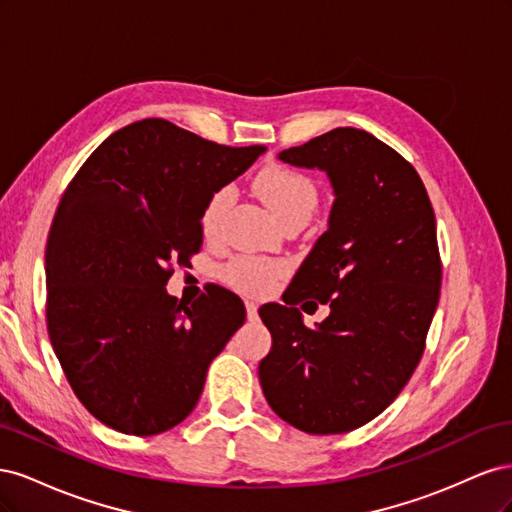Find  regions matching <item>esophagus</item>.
<instances>
[{
    "label": "esophagus",
    "instance_id": "34e87169",
    "mask_svg": "<svg viewBox=\"0 0 512 512\" xmlns=\"http://www.w3.org/2000/svg\"><path fill=\"white\" fill-rule=\"evenodd\" d=\"M245 309H247V320L256 322V320H258V305H256L254 301H247V303H245Z\"/></svg>",
    "mask_w": 512,
    "mask_h": 512
}]
</instances>
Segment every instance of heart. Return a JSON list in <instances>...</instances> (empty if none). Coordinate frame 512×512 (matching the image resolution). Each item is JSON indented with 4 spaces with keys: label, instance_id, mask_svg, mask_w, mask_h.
I'll return each instance as SVG.
<instances>
[{
    "label": "heart",
    "instance_id": "1",
    "mask_svg": "<svg viewBox=\"0 0 512 512\" xmlns=\"http://www.w3.org/2000/svg\"><path fill=\"white\" fill-rule=\"evenodd\" d=\"M256 192L265 200L277 220L284 222L292 215H312L318 203V190L314 181L294 168L269 166L256 177ZM232 200L228 185L218 188L205 200L200 213V230L207 239L218 235L224 213ZM284 275V265L275 260H258L241 256L224 269L226 282L247 294H265Z\"/></svg>",
    "mask_w": 512,
    "mask_h": 512
}]
</instances>
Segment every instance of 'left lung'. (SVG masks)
<instances>
[{
	"mask_svg": "<svg viewBox=\"0 0 512 512\" xmlns=\"http://www.w3.org/2000/svg\"><path fill=\"white\" fill-rule=\"evenodd\" d=\"M277 158L327 173L335 200L284 305L258 309L273 337L260 386L292 427L346 433L389 408L421 361L442 284L436 215L416 170L365 130L335 128ZM316 300L332 312L307 330L293 305Z\"/></svg>",
	"mask_w": 512,
	"mask_h": 512,
	"instance_id": "left-lung-1",
	"label": "left lung"
}]
</instances>
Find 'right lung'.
<instances>
[{"mask_svg": "<svg viewBox=\"0 0 512 512\" xmlns=\"http://www.w3.org/2000/svg\"><path fill=\"white\" fill-rule=\"evenodd\" d=\"M262 153L143 119L108 136L61 196L44 256L46 327L72 391L100 423L156 436L196 408L245 307L220 286L192 305L170 297V267L203 245L209 194Z\"/></svg>", "mask_w": 512, "mask_h": 512, "instance_id": "1", "label": "right lung"}]
</instances>
